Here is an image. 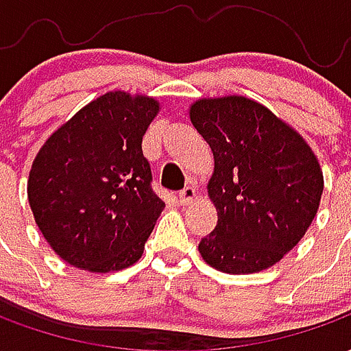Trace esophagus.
Segmentation results:
<instances>
[{"mask_svg": "<svg viewBox=\"0 0 351 351\" xmlns=\"http://www.w3.org/2000/svg\"><path fill=\"white\" fill-rule=\"evenodd\" d=\"M193 199H195V188H193V186H186V188L180 190V193H178V201H180L182 205H188Z\"/></svg>", "mask_w": 351, "mask_h": 351, "instance_id": "1", "label": "esophagus"}]
</instances>
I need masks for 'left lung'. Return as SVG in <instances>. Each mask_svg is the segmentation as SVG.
I'll return each mask as SVG.
<instances>
[{
    "instance_id": "obj_1",
    "label": "left lung",
    "mask_w": 351,
    "mask_h": 351,
    "mask_svg": "<svg viewBox=\"0 0 351 351\" xmlns=\"http://www.w3.org/2000/svg\"><path fill=\"white\" fill-rule=\"evenodd\" d=\"M190 120L214 154L208 195L218 223L201 239L206 263L229 274L269 269L314 220L324 175L312 148L254 99H199Z\"/></svg>"
}]
</instances>
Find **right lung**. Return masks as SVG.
<instances>
[{"mask_svg": "<svg viewBox=\"0 0 351 351\" xmlns=\"http://www.w3.org/2000/svg\"><path fill=\"white\" fill-rule=\"evenodd\" d=\"M158 110L152 97L108 92L37 154L27 201L50 248L73 267L120 271L143 256L165 206L143 156V135Z\"/></svg>", "mask_w": 351, "mask_h": 351, "instance_id": "1", "label": "right lung"}]
</instances>
